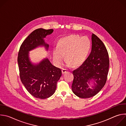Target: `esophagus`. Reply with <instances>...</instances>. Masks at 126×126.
<instances>
[{"label":"esophagus","mask_w":126,"mask_h":126,"mask_svg":"<svg viewBox=\"0 0 126 126\" xmlns=\"http://www.w3.org/2000/svg\"><path fill=\"white\" fill-rule=\"evenodd\" d=\"M68 70L67 69L63 68V69H62V74H64V73H65L66 72H68Z\"/></svg>","instance_id":"esophagus-1"}]
</instances>
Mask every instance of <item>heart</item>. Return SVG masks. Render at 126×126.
<instances>
[{
	"mask_svg": "<svg viewBox=\"0 0 126 126\" xmlns=\"http://www.w3.org/2000/svg\"><path fill=\"white\" fill-rule=\"evenodd\" d=\"M90 48L91 42L88 37L71 35L60 39L58 47L53 48V59L57 65L60 66L65 55L68 66H79L85 60Z\"/></svg>",
	"mask_w": 126,
	"mask_h": 126,
	"instance_id": "1",
	"label": "heart"
}]
</instances>
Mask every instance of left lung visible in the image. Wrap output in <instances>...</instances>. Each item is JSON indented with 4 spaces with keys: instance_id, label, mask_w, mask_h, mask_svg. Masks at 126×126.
Instances as JSON below:
<instances>
[{
    "instance_id": "left-lung-1",
    "label": "left lung",
    "mask_w": 126,
    "mask_h": 126,
    "mask_svg": "<svg viewBox=\"0 0 126 126\" xmlns=\"http://www.w3.org/2000/svg\"><path fill=\"white\" fill-rule=\"evenodd\" d=\"M109 68L107 50L103 42L94 34L92 35V50L88 57L78 68L73 71L74 79L72 90L81 98H91L97 93L106 84ZM91 80L94 86L90 88Z\"/></svg>"
}]
</instances>
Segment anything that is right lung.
<instances>
[{
	"label": "right lung",
	"mask_w": 126,
	"mask_h": 126,
	"mask_svg": "<svg viewBox=\"0 0 126 126\" xmlns=\"http://www.w3.org/2000/svg\"><path fill=\"white\" fill-rule=\"evenodd\" d=\"M53 32L52 29L35 30L23 42L18 54L22 84L31 95L41 99L48 98L55 93L62 72L60 68L53 66L47 58L38 64L32 63L29 57V52L39 46H44L48 50L49 45L44 38Z\"/></svg>",
	"instance_id": "add662e5"
}]
</instances>
